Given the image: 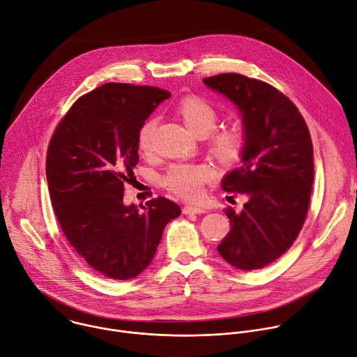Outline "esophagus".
I'll use <instances>...</instances> for the list:
<instances>
[{"instance_id": "obj_1", "label": "esophagus", "mask_w": 357, "mask_h": 357, "mask_svg": "<svg viewBox=\"0 0 357 357\" xmlns=\"http://www.w3.org/2000/svg\"><path fill=\"white\" fill-rule=\"evenodd\" d=\"M205 209L201 208V206H195V205H185L183 208V213H185V215H188V213H204Z\"/></svg>"}]
</instances>
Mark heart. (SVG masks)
Segmentation results:
<instances>
[{
    "label": "heart",
    "mask_w": 357,
    "mask_h": 357,
    "mask_svg": "<svg viewBox=\"0 0 357 357\" xmlns=\"http://www.w3.org/2000/svg\"><path fill=\"white\" fill-rule=\"evenodd\" d=\"M185 126L198 136L206 137V148L211 155L224 166H232L242 158L246 145V135L241 125L229 123L213 129L218 122V111L212 102L198 96H185L176 107ZM156 119L149 118L137 130V148L148 153L153 148ZM213 177L208 165L174 163L165 173L162 183L174 195L184 199H198L204 185Z\"/></svg>",
    "instance_id": "1"
}]
</instances>
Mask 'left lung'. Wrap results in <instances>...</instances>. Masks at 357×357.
I'll use <instances>...</instances> for the list:
<instances>
[{
    "mask_svg": "<svg viewBox=\"0 0 357 357\" xmlns=\"http://www.w3.org/2000/svg\"><path fill=\"white\" fill-rule=\"evenodd\" d=\"M204 83L239 108L246 135L242 166L221 185L248 201L238 213L228 208L231 231L217 249L231 266L257 270L286 253L305 222L314 183L310 129L296 104L261 80L224 73Z\"/></svg>",
    "mask_w": 357,
    "mask_h": 357,
    "instance_id": "obj_1",
    "label": "left lung"
}]
</instances>
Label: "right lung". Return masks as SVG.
Returning a JSON list of instances; mask_svg holds the SVG:
<instances>
[{
	"mask_svg": "<svg viewBox=\"0 0 357 357\" xmlns=\"http://www.w3.org/2000/svg\"><path fill=\"white\" fill-rule=\"evenodd\" d=\"M172 94L151 86L107 83L82 96L47 148L50 202L70 246L97 273L129 280L152 261L165 227L181 211L165 197L144 209L123 205L137 156V130Z\"/></svg>",
	"mask_w": 357,
	"mask_h": 357,
	"instance_id": "right-lung-1",
	"label": "right lung"
}]
</instances>
